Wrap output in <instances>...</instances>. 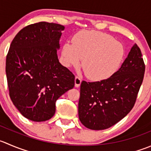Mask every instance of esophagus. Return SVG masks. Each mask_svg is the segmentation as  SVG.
I'll use <instances>...</instances> for the list:
<instances>
[{"mask_svg": "<svg viewBox=\"0 0 151 151\" xmlns=\"http://www.w3.org/2000/svg\"><path fill=\"white\" fill-rule=\"evenodd\" d=\"M74 82H75V87L78 88L79 86H80V84H81L82 80H81V78H80V77H78V76H76L75 80H74Z\"/></svg>", "mask_w": 151, "mask_h": 151, "instance_id": "esophagus-1", "label": "esophagus"}]
</instances>
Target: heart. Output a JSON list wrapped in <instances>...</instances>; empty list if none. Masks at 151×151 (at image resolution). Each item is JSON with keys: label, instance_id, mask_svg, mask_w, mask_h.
<instances>
[{"label": "heart", "instance_id": "obj_1", "mask_svg": "<svg viewBox=\"0 0 151 151\" xmlns=\"http://www.w3.org/2000/svg\"><path fill=\"white\" fill-rule=\"evenodd\" d=\"M62 55L67 66H76L82 60L86 75L92 80H102L117 71L124 59L125 49L110 35L82 31L74 37L72 43L63 45Z\"/></svg>", "mask_w": 151, "mask_h": 151}]
</instances>
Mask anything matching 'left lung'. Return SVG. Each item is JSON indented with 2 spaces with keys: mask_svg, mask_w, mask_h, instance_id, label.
I'll use <instances>...</instances> for the list:
<instances>
[{
  "mask_svg": "<svg viewBox=\"0 0 151 151\" xmlns=\"http://www.w3.org/2000/svg\"><path fill=\"white\" fill-rule=\"evenodd\" d=\"M145 65L137 44L117 71L105 80H83L80 85L79 119L91 130H104L123 119L137 101Z\"/></svg>",
  "mask_w": 151,
  "mask_h": 151,
  "instance_id": "obj_1",
  "label": "left lung"
}]
</instances>
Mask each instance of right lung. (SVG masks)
<instances>
[{
    "label": "right lung",
    "mask_w": 151,
    "mask_h": 151,
    "mask_svg": "<svg viewBox=\"0 0 151 151\" xmlns=\"http://www.w3.org/2000/svg\"><path fill=\"white\" fill-rule=\"evenodd\" d=\"M64 26L39 22L22 29L6 59L9 96L23 116L43 122L55 115L58 98L74 86L75 77L59 63L57 49Z\"/></svg>",
    "instance_id": "right-lung-1"
}]
</instances>
